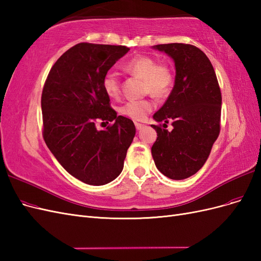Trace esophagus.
Wrapping results in <instances>:
<instances>
[{
    "label": "esophagus",
    "instance_id": "obj_1",
    "mask_svg": "<svg viewBox=\"0 0 261 261\" xmlns=\"http://www.w3.org/2000/svg\"><path fill=\"white\" fill-rule=\"evenodd\" d=\"M135 126H136V128L138 129V130H140L141 128H144V124H141V123H135Z\"/></svg>",
    "mask_w": 261,
    "mask_h": 261
}]
</instances>
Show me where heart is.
I'll use <instances>...</instances> for the list:
<instances>
[{
    "label": "heart",
    "instance_id": "heart-1",
    "mask_svg": "<svg viewBox=\"0 0 261 261\" xmlns=\"http://www.w3.org/2000/svg\"><path fill=\"white\" fill-rule=\"evenodd\" d=\"M123 67L126 72L141 78L145 83V91L152 96L163 97L172 88L173 74L170 67L158 64L154 59L148 55H136L126 62ZM102 88L108 97L116 98L120 93V77L113 70H109L102 80ZM152 108L151 100H130L122 105L118 111L134 121H140Z\"/></svg>",
    "mask_w": 261,
    "mask_h": 261
}]
</instances>
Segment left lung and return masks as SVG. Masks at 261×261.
Listing matches in <instances>:
<instances>
[{
	"label": "left lung",
	"instance_id": "8db88e82",
	"mask_svg": "<svg viewBox=\"0 0 261 261\" xmlns=\"http://www.w3.org/2000/svg\"><path fill=\"white\" fill-rule=\"evenodd\" d=\"M152 49L174 62L175 82L168 100L153 114L155 122H172L173 129L152 125L156 140L151 148L156 169L171 179L194 175L206 163L220 133L222 97L215 69L200 49L169 43Z\"/></svg>",
	"mask_w": 261,
	"mask_h": 261
}]
</instances>
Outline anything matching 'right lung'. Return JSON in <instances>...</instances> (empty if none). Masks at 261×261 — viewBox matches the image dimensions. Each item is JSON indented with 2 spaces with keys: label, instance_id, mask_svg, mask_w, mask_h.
<instances>
[{
  "label": "right lung",
  "instance_id": "right-lung-1",
  "mask_svg": "<svg viewBox=\"0 0 261 261\" xmlns=\"http://www.w3.org/2000/svg\"><path fill=\"white\" fill-rule=\"evenodd\" d=\"M128 51L124 45L78 43L55 62L43 87L45 144L62 167L86 184L105 185L120 175L135 137L133 121L117 116L102 88L106 73ZM99 119L115 123L99 131Z\"/></svg>",
  "mask_w": 261,
  "mask_h": 261
}]
</instances>
